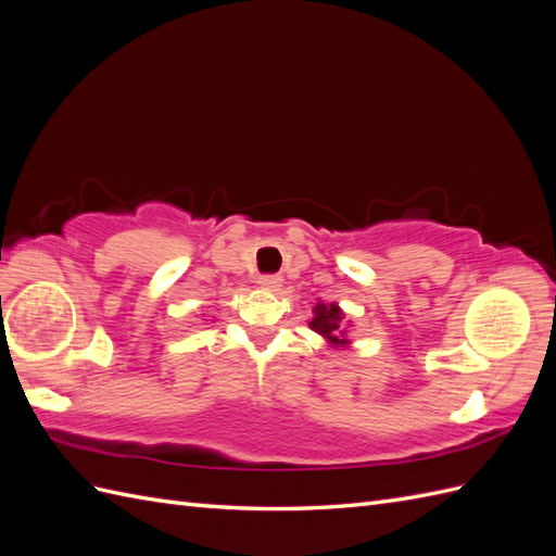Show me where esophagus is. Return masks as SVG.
Segmentation results:
<instances>
[{"label":"esophagus","mask_w":556,"mask_h":556,"mask_svg":"<svg viewBox=\"0 0 556 556\" xmlns=\"http://www.w3.org/2000/svg\"><path fill=\"white\" fill-rule=\"evenodd\" d=\"M260 285L268 292H276L282 285V278L276 276V274H266V276H260Z\"/></svg>","instance_id":"obj_1"}]
</instances>
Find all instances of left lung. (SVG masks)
Masks as SVG:
<instances>
[{
	"mask_svg": "<svg viewBox=\"0 0 556 556\" xmlns=\"http://www.w3.org/2000/svg\"><path fill=\"white\" fill-rule=\"evenodd\" d=\"M341 323H343V311L336 304H323V301H319V304L313 308L311 329L317 331L319 336H325L331 345L350 343L343 336L345 331H341Z\"/></svg>",
	"mask_w": 556,
	"mask_h": 556,
	"instance_id": "8db88e82",
	"label": "left lung"
}]
</instances>
